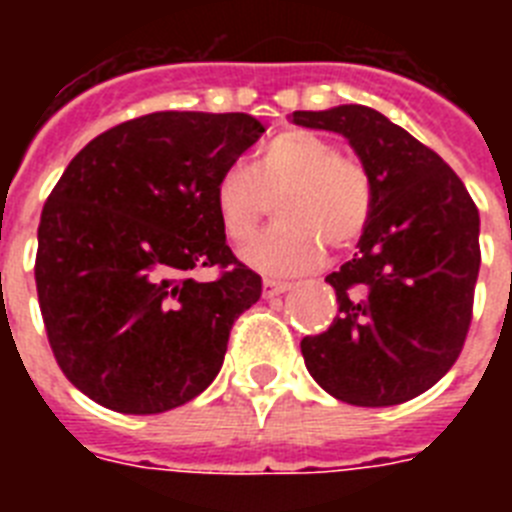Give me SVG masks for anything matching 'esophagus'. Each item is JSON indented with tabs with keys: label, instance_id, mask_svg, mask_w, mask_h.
<instances>
[{
	"label": "esophagus",
	"instance_id": "1",
	"mask_svg": "<svg viewBox=\"0 0 512 512\" xmlns=\"http://www.w3.org/2000/svg\"><path fill=\"white\" fill-rule=\"evenodd\" d=\"M289 289H292V284H287V281H273V279L263 281V295L265 297L284 295V292H289Z\"/></svg>",
	"mask_w": 512,
	"mask_h": 512
}]
</instances>
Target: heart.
Returning a JSON list of instances; mask_svg holds the SVG:
<instances>
[{"instance_id":"1","label":"heart","mask_w":512,"mask_h":512,"mask_svg":"<svg viewBox=\"0 0 512 512\" xmlns=\"http://www.w3.org/2000/svg\"><path fill=\"white\" fill-rule=\"evenodd\" d=\"M276 207V223L244 249V260L268 276L308 271L332 249L353 247L372 217V177L340 156L332 140L287 130L260 148L255 162L228 167L212 188L217 223L231 244H247Z\"/></svg>"}]
</instances>
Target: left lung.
I'll return each instance as SVG.
<instances>
[{
  "label": "left lung",
  "mask_w": 512,
  "mask_h": 512,
  "mask_svg": "<svg viewBox=\"0 0 512 512\" xmlns=\"http://www.w3.org/2000/svg\"><path fill=\"white\" fill-rule=\"evenodd\" d=\"M289 119L348 138L374 191L356 257L327 276L340 316L303 337L305 366L345 404H404L452 369L468 337L481 265L476 204L436 151L374 108Z\"/></svg>",
  "instance_id": "8db88e82"
}]
</instances>
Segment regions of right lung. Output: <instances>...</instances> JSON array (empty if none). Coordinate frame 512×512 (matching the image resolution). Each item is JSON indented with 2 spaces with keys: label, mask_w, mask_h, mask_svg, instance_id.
<instances>
[{
  "label": "right lung",
  "mask_w": 512,
  "mask_h": 512,
  "mask_svg": "<svg viewBox=\"0 0 512 512\" xmlns=\"http://www.w3.org/2000/svg\"><path fill=\"white\" fill-rule=\"evenodd\" d=\"M263 132L249 114L156 111L90 140L47 196L36 295L55 361L95 404L159 414L217 377L263 281L225 244L212 188Z\"/></svg>",
  "instance_id": "right-lung-1"
}]
</instances>
